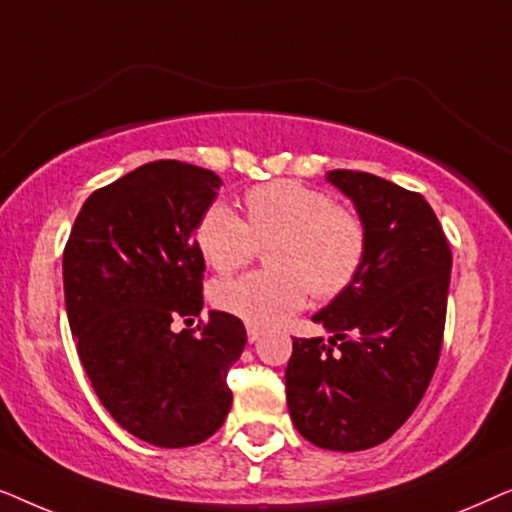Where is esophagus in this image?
<instances>
[{
    "instance_id": "1",
    "label": "esophagus",
    "mask_w": 512,
    "mask_h": 512,
    "mask_svg": "<svg viewBox=\"0 0 512 512\" xmlns=\"http://www.w3.org/2000/svg\"><path fill=\"white\" fill-rule=\"evenodd\" d=\"M247 338H249V342H256L258 338H261V328L247 324Z\"/></svg>"
}]
</instances>
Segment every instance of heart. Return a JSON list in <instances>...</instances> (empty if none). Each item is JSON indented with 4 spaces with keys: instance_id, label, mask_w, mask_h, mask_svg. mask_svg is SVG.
Returning <instances> with one entry per match:
<instances>
[{
    "instance_id": "obj_1",
    "label": "heart",
    "mask_w": 512,
    "mask_h": 512,
    "mask_svg": "<svg viewBox=\"0 0 512 512\" xmlns=\"http://www.w3.org/2000/svg\"><path fill=\"white\" fill-rule=\"evenodd\" d=\"M247 223L226 205H212L198 226V247L219 272H233L271 247L272 272L221 279L212 303L251 326H277L303 310L314 293L331 300L347 291L366 258V228L352 209L298 181L279 179L251 188Z\"/></svg>"
}]
</instances>
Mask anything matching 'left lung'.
Instances as JSON below:
<instances>
[{"label": "left lung", "mask_w": 512, "mask_h": 512, "mask_svg": "<svg viewBox=\"0 0 512 512\" xmlns=\"http://www.w3.org/2000/svg\"><path fill=\"white\" fill-rule=\"evenodd\" d=\"M326 181L366 228L361 272L312 317L331 333L293 340L286 403L300 436L324 450L384 443L422 401L443 345L452 254L429 202L368 172Z\"/></svg>", "instance_id": "obj_1"}]
</instances>
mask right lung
<instances>
[{
	"instance_id": "right-lung-1",
	"label": "right lung",
	"mask_w": 512,
	"mask_h": 512,
	"mask_svg": "<svg viewBox=\"0 0 512 512\" xmlns=\"http://www.w3.org/2000/svg\"><path fill=\"white\" fill-rule=\"evenodd\" d=\"M223 181L158 160L83 202L62 256L79 359L109 415L156 447H188L226 422V375L247 345L242 321L209 312L200 333H174L202 312L205 258L195 242Z\"/></svg>"
}]
</instances>
